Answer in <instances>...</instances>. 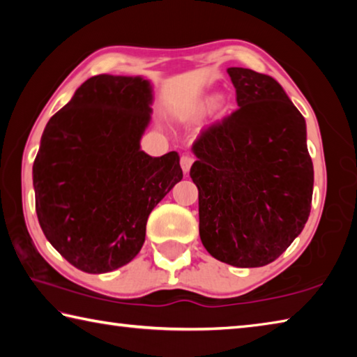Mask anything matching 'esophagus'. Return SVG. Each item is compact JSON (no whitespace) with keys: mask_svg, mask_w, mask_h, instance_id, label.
<instances>
[{"mask_svg":"<svg viewBox=\"0 0 357 357\" xmlns=\"http://www.w3.org/2000/svg\"><path fill=\"white\" fill-rule=\"evenodd\" d=\"M179 164H181V168H183V172H184V173H189L190 167H192V164H193V157H192V155H189V154L181 155Z\"/></svg>","mask_w":357,"mask_h":357,"instance_id":"34e87169","label":"esophagus"}]
</instances>
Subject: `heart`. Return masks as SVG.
<instances>
[{
    "label": "heart",
    "instance_id": "1",
    "mask_svg": "<svg viewBox=\"0 0 357 357\" xmlns=\"http://www.w3.org/2000/svg\"><path fill=\"white\" fill-rule=\"evenodd\" d=\"M217 102H219V96H215V94L204 96V98L198 100L197 104H195V107H193L192 116H195V118L204 116V114H208L211 110H213V108L217 105ZM220 110H222V113H225L228 110L227 102H222Z\"/></svg>",
    "mask_w": 357,
    "mask_h": 357
}]
</instances>
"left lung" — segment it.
Returning <instances> with one entry per match:
<instances>
[{
  "label": "left lung",
  "instance_id": "8db88e82",
  "mask_svg": "<svg viewBox=\"0 0 357 357\" xmlns=\"http://www.w3.org/2000/svg\"><path fill=\"white\" fill-rule=\"evenodd\" d=\"M239 108L193 143L200 238L236 268L273 263L310 214L313 164L305 119L273 77L229 68Z\"/></svg>",
  "mask_w": 357,
  "mask_h": 357
}]
</instances>
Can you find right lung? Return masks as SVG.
<instances>
[{
	"label": "right lung",
	"instance_id": "obj_1",
	"mask_svg": "<svg viewBox=\"0 0 357 357\" xmlns=\"http://www.w3.org/2000/svg\"><path fill=\"white\" fill-rule=\"evenodd\" d=\"M151 104L144 78L96 75L42 134L33 165L36 213L50 244L84 273L132 261L151 211L183 179L176 151L151 157L140 149Z\"/></svg>",
	"mask_w": 357,
	"mask_h": 357
}]
</instances>
